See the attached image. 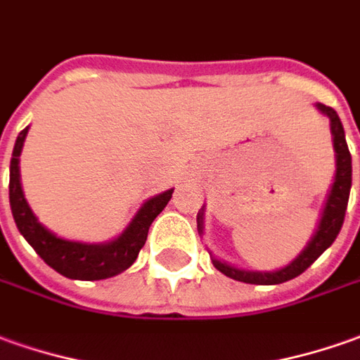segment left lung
Returning a JSON list of instances; mask_svg holds the SVG:
<instances>
[{"instance_id":"1","label":"left lung","mask_w":360,"mask_h":360,"mask_svg":"<svg viewBox=\"0 0 360 360\" xmlns=\"http://www.w3.org/2000/svg\"><path fill=\"white\" fill-rule=\"evenodd\" d=\"M315 108L329 118L331 139H333L335 149V179L331 189H329V195L325 199L319 224L315 229L314 236L307 242V246L288 266H283L280 270H274V272L242 270V268H236L232 264H226L219 260V258H214L209 252L212 266L219 272L224 274V276L236 280V282L256 283V285H276V283H283L288 282V280L297 278L300 274L305 272L333 244L337 234L341 231V226H343L345 211H347L349 193H351V171H353V167H351V153H349V148H347L343 124H341V120L337 116V112L333 108H329V106H325V104H315ZM202 219H205V207L197 214V231H199V234H202V229H205V221Z\"/></svg>"}]
</instances>
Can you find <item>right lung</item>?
Returning a JSON list of instances; mask_svg holds the SVG:
<instances>
[{
  "mask_svg": "<svg viewBox=\"0 0 360 360\" xmlns=\"http://www.w3.org/2000/svg\"><path fill=\"white\" fill-rule=\"evenodd\" d=\"M27 131H29V126L17 136L11 165H9V205L13 212V221L19 232L23 234V238L53 270H57L58 274H63L70 280H106L128 270L129 266L136 262L139 250L148 240L151 222L155 221V217L169 202L173 189L163 191L160 195L146 200L134 214L128 226L122 231V234L112 240L78 242L60 238L39 222L23 195L19 155L23 149Z\"/></svg>",
  "mask_w": 360,
  "mask_h": 360,
  "instance_id": "add662e5",
  "label": "right lung"
}]
</instances>
